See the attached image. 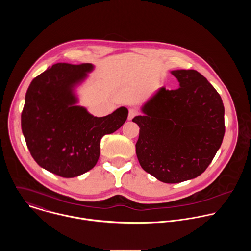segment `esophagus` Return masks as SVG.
I'll list each match as a JSON object with an SVG mask.
<instances>
[{
  "label": "esophagus",
  "mask_w": 251,
  "mask_h": 251,
  "mask_svg": "<svg viewBox=\"0 0 251 251\" xmlns=\"http://www.w3.org/2000/svg\"><path fill=\"white\" fill-rule=\"evenodd\" d=\"M136 115H138V111L135 108H130L129 113H128V119L132 120Z\"/></svg>",
  "instance_id": "34e87169"
}]
</instances>
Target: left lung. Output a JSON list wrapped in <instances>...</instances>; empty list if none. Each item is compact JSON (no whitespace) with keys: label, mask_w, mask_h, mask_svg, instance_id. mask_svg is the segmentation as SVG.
Returning <instances> with one entry per match:
<instances>
[{"label":"left lung","mask_w":251,"mask_h":251,"mask_svg":"<svg viewBox=\"0 0 251 251\" xmlns=\"http://www.w3.org/2000/svg\"><path fill=\"white\" fill-rule=\"evenodd\" d=\"M180 87H161L132 120L140 128L136 154L143 170L167 184L202 174L226 132L221 95L197 70H173Z\"/></svg>","instance_id":"obj_1"}]
</instances>
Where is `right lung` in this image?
<instances>
[{"label": "right lung", "mask_w": 251, "mask_h": 251, "mask_svg": "<svg viewBox=\"0 0 251 251\" xmlns=\"http://www.w3.org/2000/svg\"><path fill=\"white\" fill-rule=\"evenodd\" d=\"M91 63H56L30 82L22 112V131L31 157L62 177L91 170L100 155V140L118 130L128 110L95 117L76 105L75 87L93 70Z\"/></svg>", "instance_id": "add662e5"}]
</instances>
